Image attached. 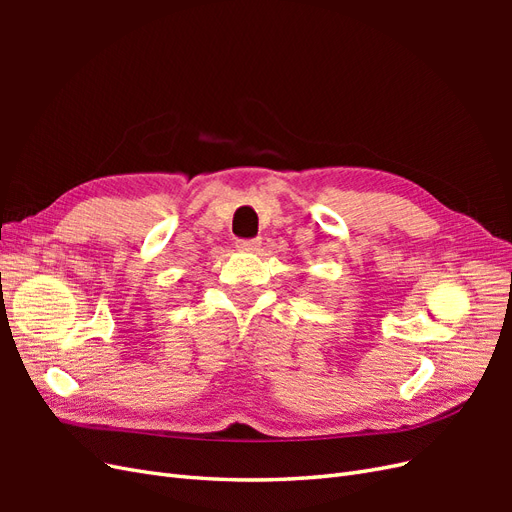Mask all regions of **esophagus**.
Segmentation results:
<instances>
[{
	"mask_svg": "<svg viewBox=\"0 0 512 512\" xmlns=\"http://www.w3.org/2000/svg\"><path fill=\"white\" fill-rule=\"evenodd\" d=\"M260 245H262L260 239H241V241H237V247L241 252H258Z\"/></svg>",
	"mask_w": 512,
	"mask_h": 512,
	"instance_id": "1",
	"label": "esophagus"
}]
</instances>
